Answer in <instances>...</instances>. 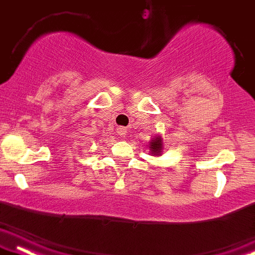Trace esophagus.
Returning <instances> with one entry per match:
<instances>
[{
    "label": "esophagus",
    "mask_w": 255,
    "mask_h": 255,
    "mask_svg": "<svg viewBox=\"0 0 255 255\" xmlns=\"http://www.w3.org/2000/svg\"><path fill=\"white\" fill-rule=\"evenodd\" d=\"M117 133L119 134L121 137H125V134H127V128H117Z\"/></svg>",
    "instance_id": "1"
}]
</instances>
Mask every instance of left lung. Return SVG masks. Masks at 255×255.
I'll return each instance as SVG.
<instances>
[{"mask_svg": "<svg viewBox=\"0 0 255 255\" xmlns=\"http://www.w3.org/2000/svg\"><path fill=\"white\" fill-rule=\"evenodd\" d=\"M150 147H151V151L155 155H159L162 150V145H161V139L157 137V139H152L151 143H150Z\"/></svg>", "mask_w": 255, "mask_h": 255, "instance_id": "left-lung-1", "label": "left lung"}]
</instances>
